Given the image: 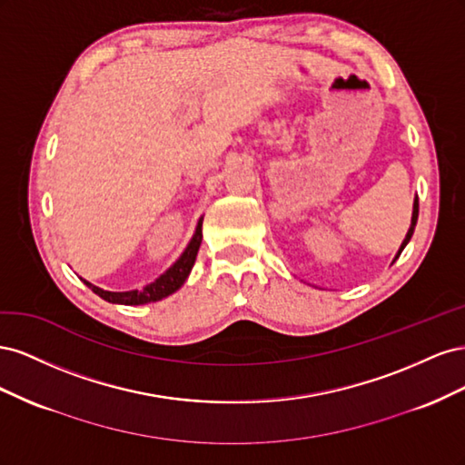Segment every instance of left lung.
I'll list each match as a JSON object with an SVG mask.
<instances>
[{
    "label": "left lung",
    "instance_id": "8db88e82",
    "mask_svg": "<svg viewBox=\"0 0 465 465\" xmlns=\"http://www.w3.org/2000/svg\"><path fill=\"white\" fill-rule=\"evenodd\" d=\"M417 217H419V200H415V205H413V217H411V227H410V232H407V236H405V241H403V244H401V248H400V252H398V256L401 254V250L407 246V242L411 241V236H413V231H415V224H417ZM396 256V258H398Z\"/></svg>",
    "mask_w": 465,
    "mask_h": 465
}]
</instances>
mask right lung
I'll return each mask as SVG.
<instances>
[{
  "label": "right lung",
  "instance_id": "right-lung-1",
  "mask_svg": "<svg viewBox=\"0 0 465 465\" xmlns=\"http://www.w3.org/2000/svg\"><path fill=\"white\" fill-rule=\"evenodd\" d=\"M202 246V219L198 223V229H195V234L190 241L188 248L184 250V254H182L176 263L173 267H168V270L157 279L153 281L151 285L143 287L142 291H125V292H110V291H103L98 289L91 283L85 285L94 292L98 294V297L108 301V302H114V304H128V306H134V304H147V302H154V301H161L164 297H168V294H173L174 291H178L182 285H184V281L192 270V265L195 262V256H198V250Z\"/></svg>",
  "mask_w": 465,
  "mask_h": 465
}]
</instances>
